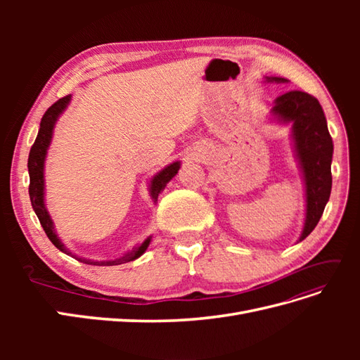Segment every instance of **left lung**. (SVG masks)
<instances>
[{
	"instance_id": "8db88e82",
	"label": "left lung",
	"mask_w": 360,
	"mask_h": 360,
	"mask_svg": "<svg viewBox=\"0 0 360 360\" xmlns=\"http://www.w3.org/2000/svg\"><path fill=\"white\" fill-rule=\"evenodd\" d=\"M264 82L285 84L284 78L264 76ZM270 115L278 124L290 126L294 159L304 186V222L299 242L307 238L324 212L332 191L333 143L319 101L308 93L288 91L274 101Z\"/></svg>"
}]
</instances>
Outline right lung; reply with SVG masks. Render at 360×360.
<instances>
[{
    "label": "right lung",
    "instance_id": "add662e5",
    "mask_svg": "<svg viewBox=\"0 0 360 360\" xmlns=\"http://www.w3.org/2000/svg\"><path fill=\"white\" fill-rule=\"evenodd\" d=\"M72 102V96H66L60 99L58 102L53 103L49 110L43 115L41 122H40V129L37 138L34 141V144L31 147L30 156H28V174H30V200H31V205L34 209L39 221L45 230L46 236L49 237V240L53 243L57 249H60L61 252L68 254L70 257H73L75 259L81 261V263L85 264H91V266H118L123 263H129V261H134L136 258H139L143 255L148 245L151 243V236H148L143 243H139L136 246H134L132 249H129L127 252H124L123 255H120L114 259H105V261H97V259H90V258H84V257H78L76 254H73L72 250L63 243L61 238L58 237L57 231H56V225H53L52 217L46 209V202H45V163H46V156H48V150L51 147L52 143V136H53V129H56V124L58 122V118L61 117V114L68 110L69 103ZM181 167L180 160H174L169 165H167L163 169H160L158 174H155L153 177L150 179L148 181V192L153 204L158 202V197L159 193L165 189L167 184L172 180V177H176V174L179 172Z\"/></svg>",
    "mask_w": 360,
    "mask_h": 360
}]
</instances>
